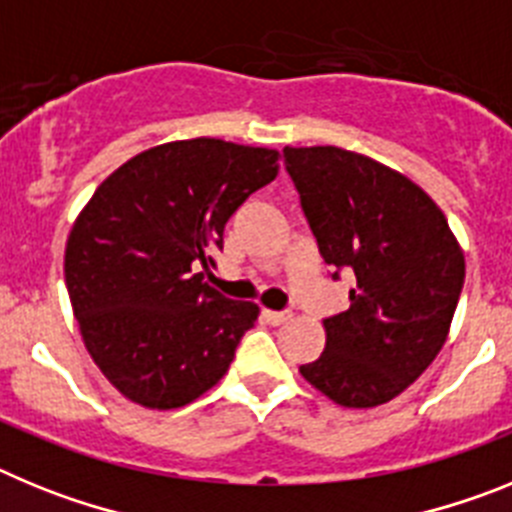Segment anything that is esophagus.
Wrapping results in <instances>:
<instances>
[{"mask_svg": "<svg viewBox=\"0 0 512 512\" xmlns=\"http://www.w3.org/2000/svg\"><path fill=\"white\" fill-rule=\"evenodd\" d=\"M261 315H264V320L269 325H282L292 318V312H277V310H264Z\"/></svg>", "mask_w": 512, "mask_h": 512, "instance_id": "obj_1", "label": "esophagus"}]
</instances>
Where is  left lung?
<instances>
[{
	"label": "left lung",
	"mask_w": 512,
	"mask_h": 512,
	"mask_svg": "<svg viewBox=\"0 0 512 512\" xmlns=\"http://www.w3.org/2000/svg\"><path fill=\"white\" fill-rule=\"evenodd\" d=\"M284 164L325 264L356 277L351 307L325 320L323 354L300 374L341 408H377L408 390L449 338L464 251L413 179L364 153L287 146Z\"/></svg>",
	"instance_id": "obj_1"
}]
</instances>
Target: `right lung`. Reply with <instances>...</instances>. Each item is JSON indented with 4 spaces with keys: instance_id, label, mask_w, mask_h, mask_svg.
<instances>
[{
    "instance_id": "1",
    "label": "right lung",
    "mask_w": 512,
    "mask_h": 512,
    "mask_svg": "<svg viewBox=\"0 0 512 512\" xmlns=\"http://www.w3.org/2000/svg\"><path fill=\"white\" fill-rule=\"evenodd\" d=\"M279 174V151L189 138L112 171L76 215L63 271L81 341L107 382L151 410L212 390L259 318L228 300L202 266L228 217Z\"/></svg>"
}]
</instances>
